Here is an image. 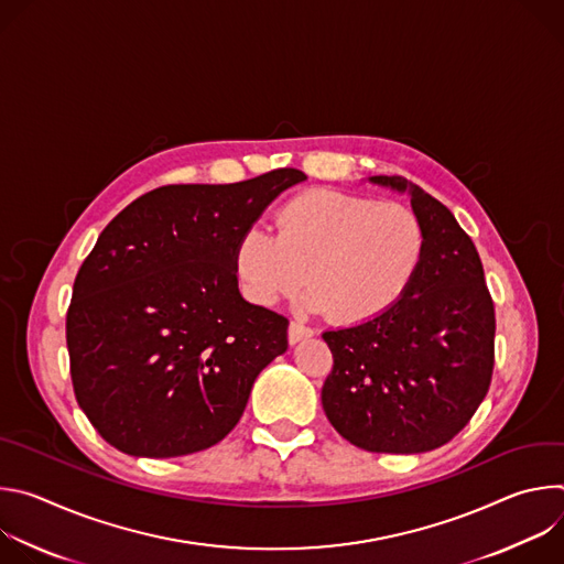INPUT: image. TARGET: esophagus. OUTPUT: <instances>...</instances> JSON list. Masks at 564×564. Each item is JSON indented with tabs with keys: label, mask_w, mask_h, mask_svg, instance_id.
Listing matches in <instances>:
<instances>
[{
	"label": "esophagus",
	"mask_w": 564,
	"mask_h": 564,
	"mask_svg": "<svg viewBox=\"0 0 564 564\" xmlns=\"http://www.w3.org/2000/svg\"><path fill=\"white\" fill-rule=\"evenodd\" d=\"M312 337V328H307L301 321H290V328H288V341L290 344H299L301 339Z\"/></svg>",
	"instance_id": "esophagus-1"
}]
</instances>
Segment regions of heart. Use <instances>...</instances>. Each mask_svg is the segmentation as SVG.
<instances>
[{
    "label": "heart",
    "mask_w": 564,
    "mask_h": 564,
    "mask_svg": "<svg viewBox=\"0 0 564 564\" xmlns=\"http://www.w3.org/2000/svg\"><path fill=\"white\" fill-rule=\"evenodd\" d=\"M274 225L276 234L250 227L236 243L234 268L248 296L274 305L310 281L305 305L352 326L406 294L426 250L409 205L335 189L294 196Z\"/></svg>",
    "instance_id": "1"
}]
</instances>
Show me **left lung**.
Returning <instances> with one entry per match:
<instances>
[{"mask_svg": "<svg viewBox=\"0 0 564 564\" xmlns=\"http://www.w3.org/2000/svg\"><path fill=\"white\" fill-rule=\"evenodd\" d=\"M426 234L422 265L366 324L328 330L333 370L321 404L335 431L370 453H426L451 442L487 397L496 366V307L468 234L437 198L401 176Z\"/></svg>", "mask_w": 564, "mask_h": 564, "instance_id": "8db88e82", "label": "left lung"}]
</instances>
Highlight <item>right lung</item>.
<instances>
[{
  "label": "right lung",
  "instance_id": "obj_1",
  "mask_svg": "<svg viewBox=\"0 0 564 564\" xmlns=\"http://www.w3.org/2000/svg\"><path fill=\"white\" fill-rule=\"evenodd\" d=\"M301 181L283 167L165 185L102 229L73 283L66 348L77 404L111 446L181 457L238 424L259 372L288 350V318L240 296L234 250Z\"/></svg>",
  "mask_w": 564,
  "mask_h": 564
}]
</instances>
